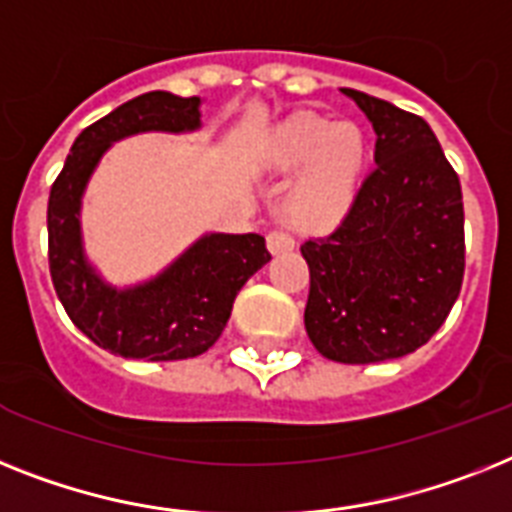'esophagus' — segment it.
Wrapping results in <instances>:
<instances>
[{
  "instance_id": "1",
  "label": "esophagus",
  "mask_w": 512,
  "mask_h": 512,
  "mask_svg": "<svg viewBox=\"0 0 512 512\" xmlns=\"http://www.w3.org/2000/svg\"><path fill=\"white\" fill-rule=\"evenodd\" d=\"M293 246H295L293 238H290L287 232L272 230V232H269V235H266V248H269V251H272V253L290 251V248H293Z\"/></svg>"
}]
</instances>
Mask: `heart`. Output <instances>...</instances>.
<instances>
[{
  "mask_svg": "<svg viewBox=\"0 0 512 512\" xmlns=\"http://www.w3.org/2000/svg\"><path fill=\"white\" fill-rule=\"evenodd\" d=\"M366 143L356 125L301 114L274 130L264 149L266 170L290 175L304 170L287 193V217L298 227L335 222L353 201Z\"/></svg>",
  "mask_w": 512,
  "mask_h": 512,
  "instance_id": "obj_1",
  "label": "heart"
}]
</instances>
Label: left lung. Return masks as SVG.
<instances>
[{"instance_id": "8db88e82", "label": "left lung", "mask_w": 512, "mask_h": 512, "mask_svg": "<svg viewBox=\"0 0 512 512\" xmlns=\"http://www.w3.org/2000/svg\"><path fill=\"white\" fill-rule=\"evenodd\" d=\"M340 91L371 122L377 164L340 227L301 246L311 272L303 322L329 361H390L429 342L458 301L463 193L421 117L353 88Z\"/></svg>"}]
</instances>
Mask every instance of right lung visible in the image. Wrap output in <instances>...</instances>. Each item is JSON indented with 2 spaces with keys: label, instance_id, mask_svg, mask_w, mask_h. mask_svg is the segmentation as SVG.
Listing matches in <instances>:
<instances>
[{
  "label": "right lung",
  "instance_id": "right-lung-1",
  "mask_svg": "<svg viewBox=\"0 0 512 512\" xmlns=\"http://www.w3.org/2000/svg\"><path fill=\"white\" fill-rule=\"evenodd\" d=\"M201 96L151 91L135 96L75 138L49 193V272L75 327L99 348L122 358L183 361L214 345L248 277L272 259L256 232H204L162 272L114 285L88 259L83 196L104 154L141 133L201 130Z\"/></svg>",
  "mask_w": 512,
  "mask_h": 512
}]
</instances>
